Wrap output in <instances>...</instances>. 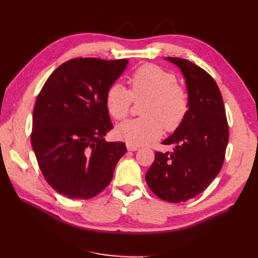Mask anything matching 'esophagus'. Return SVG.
<instances>
[{"label":"esophagus","instance_id":"1","mask_svg":"<svg viewBox=\"0 0 258 258\" xmlns=\"http://www.w3.org/2000/svg\"><path fill=\"white\" fill-rule=\"evenodd\" d=\"M127 150L128 151H138L139 150V146H135V145H131V144H127Z\"/></svg>","mask_w":258,"mask_h":258}]
</instances>
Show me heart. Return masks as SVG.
Segmentation results:
<instances>
[{
	"instance_id": "heart-1",
	"label": "heart",
	"mask_w": 258,
	"mask_h": 258,
	"mask_svg": "<svg viewBox=\"0 0 258 258\" xmlns=\"http://www.w3.org/2000/svg\"><path fill=\"white\" fill-rule=\"evenodd\" d=\"M130 90L114 83L105 94L109 115L120 120L127 117L134 102L144 101L140 114L143 117L119 124L116 135L131 145H144L160 138L163 127L173 132L188 112V95L172 73L153 64L142 65L128 79Z\"/></svg>"
}]
</instances>
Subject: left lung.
Returning a JSON list of instances; mask_svg holds the SVG:
<instances>
[{"instance_id": "8db88e82", "label": "left lung", "mask_w": 258, "mask_h": 258, "mask_svg": "<svg viewBox=\"0 0 258 258\" xmlns=\"http://www.w3.org/2000/svg\"><path fill=\"white\" fill-rule=\"evenodd\" d=\"M167 59L184 75L188 112L179 127L163 141L173 151L155 153L145 179L161 200L179 203L205 190L220 173L228 143V124L222 94L212 76L187 59Z\"/></svg>"}]
</instances>
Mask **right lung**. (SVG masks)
Masks as SVG:
<instances>
[{"label":"right lung","mask_w":258,"mask_h":258,"mask_svg":"<svg viewBox=\"0 0 258 258\" xmlns=\"http://www.w3.org/2000/svg\"><path fill=\"white\" fill-rule=\"evenodd\" d=\"M127 63L72 58L48 76L37 95L31 143L43 176L58 194L89 200L111 183L126 146L104 140L113 128L105 94Z\"/></svg>","instance_id":"obj_1"}]
</instances>
